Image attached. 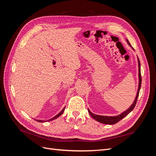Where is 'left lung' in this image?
I'll list each match as a JSON object with an SVG mask.
<instances>
[{"instance_id": "left-lung-1", "label": "left lung", "mask_w": 156, "mask_h": 156, "mask_svg": "<svg viewBox=\"0 0 156 156\" xmlns=\"http://www.w3.org/2000/svg\"><path fill=\"white\" fill-rule=\"evenodd\" d=\"M127 43L130 45L131 44H129V41L127 40ZM138 62H139V87H138V91L137 93H136V98L135 99V101L133 103V104L131 105V107L127 109L126 111L123 112L122 114L116 116H101V115H94L93 114L92 112H90L89 109H88V111L89 112V114L90 115V116L93 118L94 119H95L96 121L100 122V123L104 124H110V125H112V124H116L117 122H119L120 120H122V119H124L125 116H126L127 115L129 114L130 112H131L133 111V109L134 108L136 103V101H137V98L139 97V91L140 89V87H141V83H142V77H141V74H140V60L138 58Z\"/></svg>"}]
</instances>
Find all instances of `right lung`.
I'll list each match as a JSON object with an SVG mask.
<instances>
[{
	"mask_svg": "<svg viewBox=\"0 0 156 156\" xmlns=\"http://www.w3.org/2000/svg\"><path fill=\"white\" fill-rule=\"evenodd\" d=\"M64 109H65V107L63 108V109L61 111L58 115H56L55 116H54L53 118H52V119H49V120H47V121H51V120H55V119H57L58 117H59L63 113V112H64ZM36 121H37V122H46V121H44V120H36Z\"/></svg>",
	"mask_w": 156,
	"mask_h": 156,
	"instance_id": "1",
	"label": "right lung"
}]
</instances>
